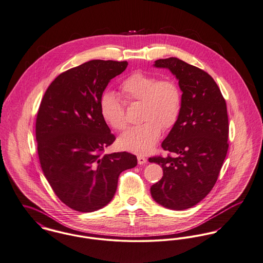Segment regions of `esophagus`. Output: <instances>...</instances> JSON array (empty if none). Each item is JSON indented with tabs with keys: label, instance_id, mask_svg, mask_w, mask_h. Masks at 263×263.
I'll return each instance as SVG.
<instances>
[{
	"label": "esophagus",
	"instance_id": "34e87169",
	"mask_svg": "<svg viewBox=\"0 0 263 263\" xmlns=\"http://www.w3.org/2000/svg\"><path fill=\"white\" fill-rule=\"evenodd\" d=\"M137 159H138V164H140V165H142V164H145L146 163V161H147V159L144 157V156H138L137 157Z\"/></svg>",
	"mask_w": 263,
	"mask_h": 263
}]
</instances>
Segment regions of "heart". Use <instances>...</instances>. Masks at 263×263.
I'll list each match as a JSON object with an SVG mask.
<instances>
[{
	"instance_id": "1",
	"label": "heart",
	"mask_w": 263,
	"mask_h": 263,
	"mask_svg": "<svg viewBox=\"0 0 263 263\" xmlns=\"http://www.w3.org/2000/svg\"><path fill=\"white\" fill-rule=\"evenodd\" d=\"M120 88L128 101L141 102V120L144 122L124 132L118 144L124 150L146 154L159 141L162 128L171 129L178 121L182 109L180 87L171 79L158 80L155 76L135 72L124 79ZM100 112L113 129L121 131L126 128L124 107L114 93H103Z\"/></svg>"
}]
</instances>
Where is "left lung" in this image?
I'll return each instance as SVG.
<instances>
[{
    "label": "left lung",
    "instance_id": "obj_1",
    "mask_svg": "<svg viewBox=\"0 0 263 263\" xmlns=\"http://www.w3.org/2000/svg\"><path fill=\"white\" fill-rule=\"evenodd\" d=\"M177 78L182 91L179 119L162 142L174 156H155L149 162L161 165L163 176L150 188L162 206L190 208L211 191L217 181L228 150L226 103L213 78L201 69L178 58L155 61Z\"/></svg>",
    "mask_w": 263,
    "mask_h": 263
}]
</instances>
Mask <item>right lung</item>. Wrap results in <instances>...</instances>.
I'll return each mask as SVG.
<instances>
[{"label": "right lung", "instance_id": "1", "mask_svg": "<svg viewBox=\"0 0 263 263\" xmlns=\"http://www.w3.org/2000/svg\"><path fill=\"white\" fill-rule=\"evenodd\" d=\"M126 61L92 60L60 74L48 87L36 120L41 167L62 202L93 212L110 202L124 170L137 165L128 152L104 154L115 136L102 117L100 98Z\"/></svg>", "mask_w": 263, "mask_h": 263}]
</instances>
